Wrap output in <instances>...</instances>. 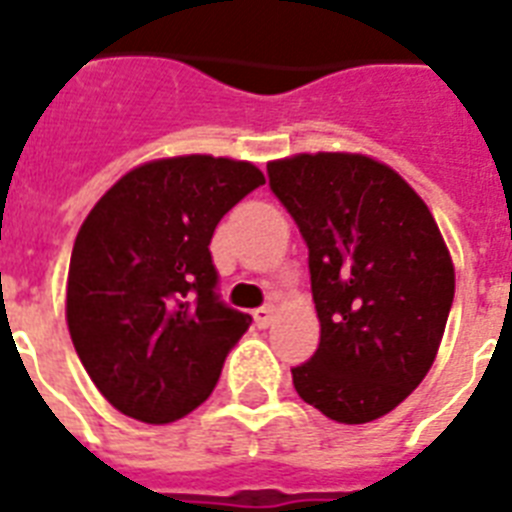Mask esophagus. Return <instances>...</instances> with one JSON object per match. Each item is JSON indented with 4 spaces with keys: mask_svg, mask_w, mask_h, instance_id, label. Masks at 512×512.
<instances>
[{
    "mask_svg": "<svg viewBox=\"0 0 512 512\" xmlns=\"http://www.w3.org/2000/svg\"><path fill=\"white\" fill-rule=\"evenodd\" d=\"M271 321H273V305H263V308H257V311H255L257 329L271 327Z\"/></svg>",
    "mask_w": 512,
    "mask_h": 512,
    "instance_id": "1",
    "label": "esophagus"
}]
</instances>
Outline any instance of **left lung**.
Segmentation results:
<instances>
[{
	"instance_id": "left-lung-1",
	"label": "left lung",
	"mask_w": 512,
	"mask_h": 512,
	"mask_svg": "<svg viewBox=\"0 0 512 512\" xmlns=\"http://www.w3.org/2000/svg\"><path fill=\"white\" fill-rule=\"evenodd\" d=\"M268 183L308 244L321 342L292 382L345 425L396 409L433 366L454 300L436 220L404 177L361 154H300Z\"/></svg>"
}]
</instances>
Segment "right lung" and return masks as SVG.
<instances>
[{"instance_id": "right-lung-1", "label": "right lung", "mask_w": 512, "mask_h": 512, "mask_svg": "<svg viewBox=\"0 0 512 512\" xmlns=\"http://www.w3.org/2000/svg\"><path fill=\"white\" fill-rule=\"evenodd\" d=\"M263 183L255 164L215 156L140 164L76 233L68 332L92 382L127 417L175 422L215 390L252 316L217 295L209 241Z\"/></svg>"}]
</instances>
